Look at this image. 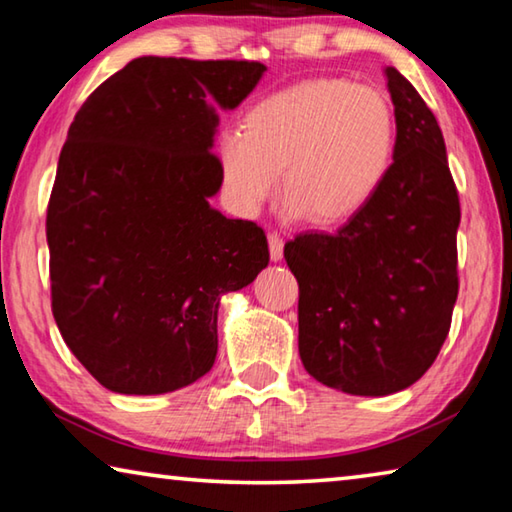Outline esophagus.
Here are the masks:
<instances>
[{"mask_svg":"<svg viewBox=\"0 0 512 512\" xmlns=\"http://www.w3.org/2000/svg\"><path fill=\"white\" fill-rule=\"evenodd\" d=\"M268 250H271L273 262H280L284 255V239L277 235V232H271V235H268Z\"/></svg>","mask_w":512,"mask_h":512,"instance_id":"obj_1","label":"esophagus"}]
</instances>
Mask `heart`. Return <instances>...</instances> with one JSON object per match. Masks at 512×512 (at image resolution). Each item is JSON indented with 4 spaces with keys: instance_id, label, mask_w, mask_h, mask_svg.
Instances as JSON below:
<instances>
[{
    "instance_id": "heart-1",
    "label": "heart",
    "mask_w": 512,
    "mask_h": 512,
    "mask_svg": "<svg viewBox=\"0 0 512 512\" xmlns=\"http://www.w3.org/2000/svg\"><path fill=\"white\" fill-rule=\"evenodd\" d=\"M395 115L370 85L302 81L248 110L244 128L225 131L219 162L225 192L255 214L280 183L289 212L339 223L366 205L391 167Z\"/></svg>"
}]
</instances>
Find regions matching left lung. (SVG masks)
<instances>
[{
  "instance_id": "obj_1",
  "label": "left lung",
  "mask_w": 512,
  "mask_h": 512,
  "mask_svg": "<svg viewBox=\"0 0 512 512\" xmlns=\"http://www.w3.org/2000/svg\"><path fill=\"white\" fill-rule=\"evenodd\" d=\"M395 106V151L384 180L334 232L284 246L296 275L298 350L320 384L391 395L436 361L458 296V192L445 140L418 90L384 69Z\"/></svg>"
}]
</instances>
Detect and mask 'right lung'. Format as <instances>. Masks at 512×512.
<instances>
[{
	"label": "right lung",
	"instance_id": "1",
	"mask_svg": "<svg viewBox=\"0 0 512 512\" xmlns=\"http://www.w3.org/2000/svg\"><path fill=\"white\" fill-rule=\"evenodd\" d=\"M255 60L142 56L69 126L47 207L51 311L85 370L124 395L210 372L221 296L268 264L264 230L210 207L219 110L262 79Z\"/></svg>",
	"mask_w": 512,
	"mask_h": 512
}]
</instances>
